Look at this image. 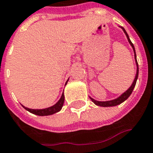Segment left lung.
I'll return each mask as SVG.
<instances>
[{
    "mask_svg": "<svg viewBox=\"0 0 153 153\" xmlns=\"http://www.w3.org/2000/svg\"><path fill=\"white\" fill-rule=\"evenodd\" d=\"M122 29L124 30L125 32V35L127 36L128 40V42L130 43V45H132V47L133 48V51H134V53H135V59H136V62H137V74H136V77L134 79V81L132 83V85H131V87L128 88V89L122 94L120 97H118L117 99H115V100H109V101H97V100H93V98H91V100L93 101L95 105H98V106H102V107H110V106H116V105H118L120 104H121L122 102H124L125 100H127L128 97L131 95V93H132V90L134 88L135 85H136V83H137V78H138V73H139V68H138V63H137V55H136V51H135V48H134V45H133V44L132 43V41H130L129 39V36L128 35V33H126L125 31V29L123 27H121Z\"/></svg>",
    "mask_w": 153,
    "mask_h": 153,
    "instance_id": "1",
    "label": "left lung"
}]
</instances>
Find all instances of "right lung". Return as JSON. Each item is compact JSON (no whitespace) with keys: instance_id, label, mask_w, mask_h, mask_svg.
Instances as JSON below:
<instances>
[{"instance_id":"add662e5","label":"right lung","mask_w":153,"mask_h":153,"mask_svg":"<svg viewBox=\"0 0 153 153\" xmlns=\"http://www.w3.org/2000/svg\"><path fill=\"white\" fill-rule=\"evenodd\" d=\"M64 101H65V96L64 94H62L61 97L59 100L56 104L55 105H53L52 107L47 108H45V109H31V108H26L25 106H23L25 108L27 111L30 112L31 113H33L35 115H37V116H48V115H52L53 113H56V112H59L61 108L64 105Z\"/></svg>"}]
</instances>
